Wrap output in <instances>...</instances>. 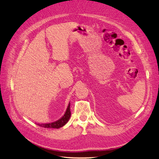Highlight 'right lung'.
Masks as SVG:
<instances>
[{
    "mask_svg": "<svg viewBox=\"0 0 159 159\" xmlns=\"http://www.w3.org/2000/svg\"><path fill=\"white\" fill-rule=\"evenodd\" d=\"M70 104H69L68 107L67 108V110L66 111L64 116L61 118L60 120H57V121L52 123H49V124H38L39 126L43 127V128H59L63 126L67 121H68L70 117L71 116V111H70Z\"/></svg>",
    "mask_w": 159,
    "mask_h": 159,
    "instance_id": "right-lung-1",
    "label": "right lung"
}]
</instances>
